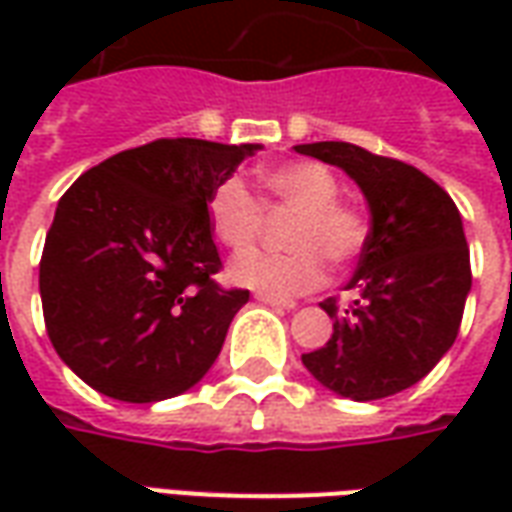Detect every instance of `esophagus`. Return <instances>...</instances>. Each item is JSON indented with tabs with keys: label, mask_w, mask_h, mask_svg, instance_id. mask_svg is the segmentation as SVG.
Masks as SVG:
<instances>
[{
	"label": "esophagus",
	"mask_w": 512,
	"mask_h": 512,
	"mask_svg": "<svg viewBox=\"0 0 512 512\" xmlns=\"http://www.w3.org/2000/svg\"><path fill=\"white\" fill-rule=\"evenodd\" d=\"M255 299L260 301V304H268V307H277V310H296V301L277 299V296H271V293H255Z\"/></svg>",
	"instance_id": "1"
}]
</instances>
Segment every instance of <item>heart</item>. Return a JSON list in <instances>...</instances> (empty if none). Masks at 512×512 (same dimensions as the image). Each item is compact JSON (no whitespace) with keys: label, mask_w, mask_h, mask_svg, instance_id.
Instances as JSON below:
<instances>
[{"label":"heart","mask_w":512,"mask_h":512,"mask_svg":"<svg viewBox=\"0 0 512 512\" xmlns=\"http://www.w3.org/2000/svg\"><path fill=\"white\" fill-rule=\"evenodd\" d=\"M263 186L279 208L296 211L285 241L290 252H244L230 263V279L271 296L310 293L326 277V260L351 263L367 241L365 213L337 200L340 183L318 161H293L263 172ZM213 235L233 252L249 249L263 233V205L241 178H224L208 197Z\"/></svg>","instance_id":"obj_1"}]
</instances>
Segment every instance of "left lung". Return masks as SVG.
<instances>
[{
    "instance_id": "left-lung-1",
    "label": "left lung",
    "mask_w": 512,
    "mask_h": 512,
    "mask_svg": "<svg viewBox=\"0 0 512 512\" xmlns=\"http://www.w3.org/2000/svg\"><path fill=\"white\" fill-rule=\"evenodd\" d=\"M296 153L343 169L370 208V233L348 282L359 299L351 307L323 301L334 332L301 362L334 395L359 403L397 395L428 376L461 329L472 290L461 213L425 172L365 147L312 142Z\"/></svg>"
}]
</instances>
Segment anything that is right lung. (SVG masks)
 Instances as JSON below:
<instances>
[{
	"label": "right lung",
	"mask_w": 512,
	"mask_h": 512,
	"mask_svg": "<svg viewBox=\"0 0 512 512\" xmlns=\"http://www.w3.org/2000/svg\"><path fill=\"white\" fill-rule=\"evenodd\" d=\"M263 145L156 139L87 169L57 202L40 257L46 332L95 392L156 403L197 384L249 290L222 268L208 197Z\"/></svg>",
	"instance_id": "right-lung-1"
}]
</instances>
